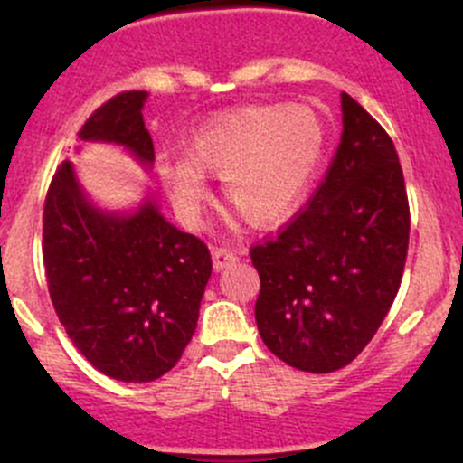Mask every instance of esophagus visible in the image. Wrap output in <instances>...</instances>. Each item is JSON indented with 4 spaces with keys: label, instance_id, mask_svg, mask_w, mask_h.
Listing matches in <instances>:
<instances>
[{
    "label": "esophagus",
    "instance_id": "1",
    "mask_svg": "<svg viewBox=\"0 0 463 463\" xmlns=\"http://www.w3.org/2000/svg\"><path fill=\"white\" fill-rule=\"evenodd\" d=\"M235 261H237V255L232 253V250H226V249L213 250V269L214 270L228 269V266L235 264Z\"/></svg>",
    "mask_w": 463,
    "mask_h": 463
}]
</instances>
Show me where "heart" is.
Masks as SVG:
<instances>
[{"mask_svg": "<svg viewBox=\"0 0 463 463\" xmlns=\"http://www.w3.org/2000/svg\"><path fill=\"white\" fill-rule=\"evenodd\" d=\"M325 154V128L307 107L264 105L232 111L199 129L188 156H161L158 175L185 222L210 202L205 175L246 223L279 226L298 213Z\"/></svg>", "mask_w": 463, "mask_h": 463, "instance_id": "obj_1", "label": "heart"}]
</instances>
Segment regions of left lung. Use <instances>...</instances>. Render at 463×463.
Instances as JSON below:
<instances>
[{
	"mask_svg": "<svg viewBox=\"0 0 463 463\" xmlns=\"http://www.w3.org/2000/svg\"><path fill=\"white\" fill-rule=\"evenodd\" d=\"M343 137L311 203L253 246L255 320L287 365L326 374L349 365L385 320L403 278L410 208L385 129L340 96Z\"/></svg>",
	"mask_w": 463,
	"mask_h": 463,
	"instance_id": "obj_1",
	"label": "left lung"
}]
</instances>
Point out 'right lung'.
I'll return each instance as SVG.
<instances>
[{"mask_svg": "<svg viewBox=\"0 0 463 463\" xmlns=\"http://www.w3.org/2000/svg\"><path fill=\"white\" fill-rule=\"evenodd\" d=\"M145 100L147 91L118 93L89 116L78 138L120 145L152 167ZM42 250L55 314L98 372L149 383L176 365L197 329L213 261L202 240L163 217L154 194L129 213L105 210L64 161L46 194Z\"/></svg>", "mask_w": 463, "mask_h": 463, "instance_id": "add662e5", "label": "right lung"}]
</instances>
